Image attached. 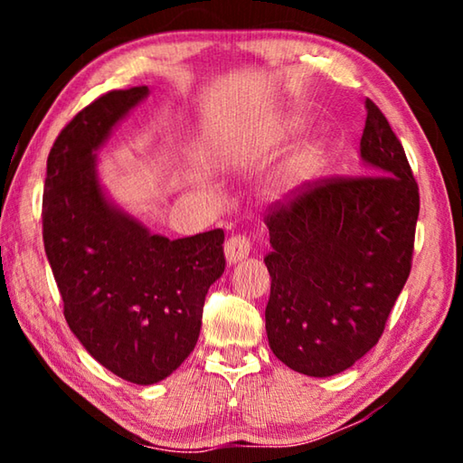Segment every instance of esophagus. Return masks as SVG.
Masks as SVG:
<instances>
[{
	"label": "esophagus",
	"mask_w": 463,
	"mask_h": 463,
	"mask_svg": "<svg viewBox=\"0 0 463 463\" xmlns=\"http://www.w3.org/2000/svg\"><path fill=\"white\" fill-rule=\"evenodd\" d=\"M250 250V241L245 234H232V237L224 242V253H226V261L229 263H237L249 257Z\"/></svg>",
	"instance_id": "34e87169"
}]
</instances>
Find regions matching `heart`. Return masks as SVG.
Here are the masks:
<instances>
[{"mask_svg":"<svg viewBox=\"0 0 463 463\" xmlns=\"http://www.w3.org/2000/svg\"><path fill=\"white\" fill-rule=\"evenodd\" d=\"M320 151L315 146L310 148H304V151L296 156L294 165H292V171L296 175H310L315 174V171L320 167Z\"/></svg>","mask_w":463,"mask_h":463,"instance_id":"b5f03b06","label":"heart"}]
</instances>
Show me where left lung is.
I'll list each match as a JSON object with an SVG mask.
<instances>
[{"mask_svg": "<svg viewBox=\"0 0 463 463\" xmlns=\"http://www.w3.org/2000/svg\"><path fill=\"white\" fill-rule=\"evenodd\" d=\"M365 174L298 185L265 214L271 276L265 331L279 362L326 378L383 333L409 279L419 185L401 140L367 98Z\"/></svg>", "mask_w": 463, "mask_h": 463, "instance_id": "1", "label": "left lung"}]
</instances>
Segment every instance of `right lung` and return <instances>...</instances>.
I'll use <instances>...</instances> for the list:
<instances>
[{
  "instance_id": "obj_1",
  "label": "right lung",
  "mask_w": 463,
  "mask_h": 463,
  "mask_svg": "<svg viewBox=\"0 0 463 463\" xmlns=\"http://www.w3.org/2000/svg\"><path fill=\"white\" fill-rule=\"evenodd\" d=\"M148 93L108 91L61 130L46 159L43 241L62 315L88 354L148 386L174 373L200 336L208 288L224 271V231L169 241L112 206L96 151Z\"/></svg>"
}]
</instances>
